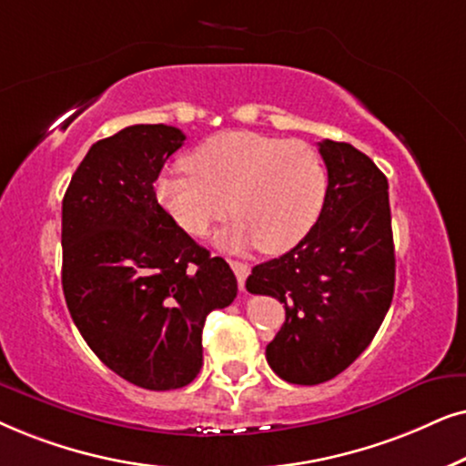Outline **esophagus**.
Here are the masks:
<instances>
[{
	"mask_svg": "<svg viewBox=\"0 0 466 466\" xmlns=\"http://www.w3.org/2000/svg\"><path fill=\"white\" fill-rule=\"evenodd\" d=\"M229 266H232L234 275H237L238 288L243 289L245 288V281H247V275H249V264H245V262H229Z\"/></svg>",
	"mask_w": 466,
	"mask_h": 466,
	"instance_id": "34e87169",
	"label": "esophagus"
}]
</instances>
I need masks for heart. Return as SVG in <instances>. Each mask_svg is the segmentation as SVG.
<instances>
[{"label":"heart","instance_id":"1","mask_svg":"<svg viewBox=\"0 0 466 466\" xmlns=\"http://www.w3.org/2000/svg\"><path fill=\"white\" fill-rule=\"evenodd\" d=\"M185 168L189 175H161L155 196L191 237H204L229 210L237 221L219 237L226 249L258 243L264 253L288 251L324 207V159L302 140L226 129L196 147Z\"/></svg>","mask_w":466,"mask_h":466}]
</instances>
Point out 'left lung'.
<instances>
[{"instance_id":"left-lung-1","label":"left lung","mask_w":466,"mask_h":466,"mask_svg":"<svg viewBox=\"0 0 466 466\" xmlns=\"http://www.w3.org/2000/svg\"><path fill=\"white\" fill-rule=\"evenodd\" d=\"M324 207L307 237L258 264L251 294L277 298L285 324L266 345L270 369L289 383L318 386L370 345L394 296V240L388 178L356 147L321 140Z\"/></svg>"}]
</instances>
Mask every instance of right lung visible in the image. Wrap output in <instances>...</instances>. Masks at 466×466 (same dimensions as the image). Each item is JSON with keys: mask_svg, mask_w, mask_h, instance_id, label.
Here are the masks:
<instances>
[{"mask_svg": "<svg viewBox=\"0 0 466 466\" xmlns=\"http://www.w3.org/2000/svg\"><path fill=\"white\" fill-rule=\"evenodd\" d=\"M178 127L129 126L97 140L61 210V285L86 345L145 390H177L202 369V328L238 285L161 208L153 183L178 151Z\"/></svg>", "mask_w": 466, "mask_h": 466, "instance_id": "obj_1", "label": "right lung"}]
</instances>
